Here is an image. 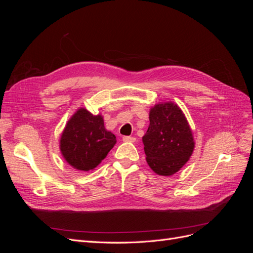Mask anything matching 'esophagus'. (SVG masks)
Wrapping results in <instances>:
<instances>
[{
  "label": "esophagus",
  "instance_id": "34e87169",
  "mask_svg": "<svg viewBox=\"0 0 253 253\" xmlns=\"http://www.w3.org/2000/svg\"><path fill=\"white\" fill-rule=\"evenodd\" d=\"M122 140L128 141V142H135L136 138H135V137H132V136H124V137H122Z\"/></svg>",
  "mask_w": 253,
  "mask_h": 253
}]
</instances>
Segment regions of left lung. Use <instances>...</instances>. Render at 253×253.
<instances>
[{"instance_id": "8db88e82", "label": "left lung", "mask_w": 253, "mask_h": 253, "mask_svg": "<svg viewBox=\"0 0 253 253\" xmlns=\"http://www.w3.org/2000/svg\"><path fill=\"white\" fill-rule=\"evenodd\" d=\"M142 142L151 169L164 176L180 170L194 149L185 115L172 102L157 104L151 110L150 126Z\"/></svg>"}]
</instances>
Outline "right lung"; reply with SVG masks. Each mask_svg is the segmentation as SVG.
I'll return each instance as SVG.
<instances>
[{
  "mask_svg": "<svg viewBox=\"0 0 253 253\" xmlns=\"http://www.w3.org/2000/svg\"><path fill=\"white\" fill-rule=\"evenodd\" d=\"M116 143V137L104 127L100 115L80 109L67 122L60 149L66 162L81 171L93 170Z\"/></svg>",
  "mask_w": 253,
  "mask_h": 253,
  "instance_id": "right-lung-1",
  "label": "right lung"
}]
</instances>
